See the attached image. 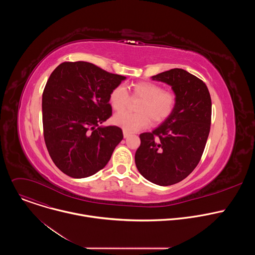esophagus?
<instances>
[{"label": "esophagus", "instance_id": "34e87169", "mask_svg": "<svg viewBox=\"0 0 255 255\" xmlns=\"http://www.w3.org/2000/svg\"><path fill=\"white\" fill-rule=\"evenodd\" d=\"M123 135H124V138H127V137H129L131 135V133H129L127 131H123Z\"/></svg>", "mask_w": 255, "mask_h": 255}]
</instances>
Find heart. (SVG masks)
I'll return each mask as SVG.
<instances>
[{
  "label": "heart",
  "mask_w": 255,
  "mask_h": 255,
  "mask_svg": "<svg viewBox=\"0 0 255 255\" xmlns=\"http://www.w3.org/2000/svg\"><path fill=\"white\" fill-rule=\"evenodd\" d=\"M133 98L141 101L136 105L137 113L120 112L113 117V123L124 131L135 132L147 127L149 118L153 123H161L172 113L175 107V96L153 83H137L131 86ZM109 102L116 111H122L129 103V95L123 86L112 90L109 96Z\"/></svg>",
  "instance_id": "obj_1"
}]
</instances>
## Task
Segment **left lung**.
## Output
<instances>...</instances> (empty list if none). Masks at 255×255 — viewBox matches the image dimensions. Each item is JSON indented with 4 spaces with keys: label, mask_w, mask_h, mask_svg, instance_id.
I'll return each instance as SVG.
<instances>
[{
    "label": "left lung",
    "mask_w": 255,
    "mask_h": 255,
    "mask_svg": "<svg viewBox=\"0 0 255 255\" xmlns=\"http://www.w3.org/2000/svg\"><path fill=\"white\" fill-rule=\"evenodd\" d=\"M171 87L175 107L152 132L140 134L135 163L143 177L158 186L186 178L198 165L210 132L212 102L205 83L181 68L151 77Z\"/></svg>",
    "instance_id": "1"
}]
</instances>
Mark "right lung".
<instances>
[{
  "label": "right lung",
  "instance_id": "add662e5",
  "mask_svg": "<svg viewBox=\"0 0 255 255\" xmlns=\"http://www.w3.org/2000/svg\"><path fill=\"white\" fill-rule=\"evenodd\" d=\"M126 77L87 61L62 62L42 95L44 140L54 164L66 175L84 178L110 160L123 132L100 126L112 116L109 96Z\"/></svg>",
  "mask_w": 255,
  "mask_h": 255
}]
</instances>
